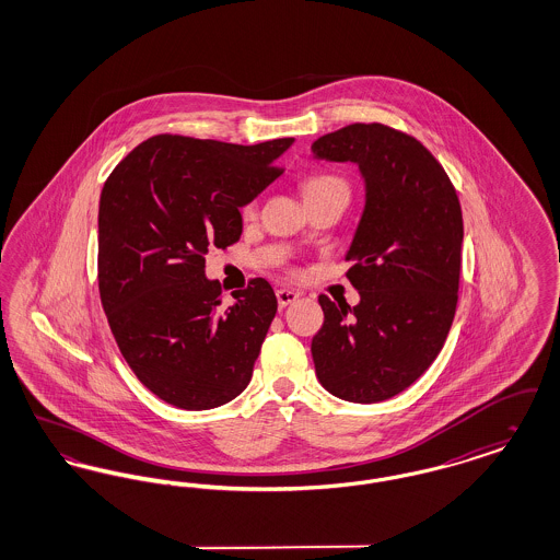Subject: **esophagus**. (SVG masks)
<instances>
[{"label": "esophagus", "mask_w": 560, "mask_h": 560, "mask_svg": "<svg viewBox=\"0 0 560 560\" xmlns=\"http://www.w3.org/2000/svg\"><path fill=\"white\" fill-rule=\"evenodd\" d=\"M298 298H300V293L293 292V290H288V288L277 290V302H279V306H281V308L290 306V304H293Z\"/></svg>", "instance_id": "obj_1"}]
</instances>
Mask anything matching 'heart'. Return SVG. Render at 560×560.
Masks as SVG:
<instances>
[{"mask_svg": "<svg viewBox=\"0 0 560 560\" xmlns=\"http://www.w3.org/2000/svg\"><path fill=\"white\" fill-rule=\"evenodd\" d=\"M319 190H347V183L338 176H331V174H320V176H313L304 183V195H311V192H319ZM258 210V199H252L247 201L241 212L243 215H254Z\"/></svg>", "mask_w": 560, "mask_h": 560, "instance_id": "b5f03b06", "label": "heart"}]
</instances>
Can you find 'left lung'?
I'll return each instance as SVG.
<instances>
[{
    "label": "left lung",
    "instance_id": "left-lung-1",
    "mask_svg": "<svg viewBox=\"0 0 560 560\" xmlns=\"http://www.w3.org/2000/svg\"><path fill=\"white\" fill-rule=\"evenodd\" d=\"M317 160L354 161L368 203L348 249L357 306L319 295L313 338L320 386L350 402H380L409 388L452 329L464 222L443 165L427 147L384 124H352L311 147Z\"/></svg>",
    "mask_w": 560,
    "mask_h": 560
}]
</instances>
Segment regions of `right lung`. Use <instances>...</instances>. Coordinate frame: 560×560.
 <instances>
[{"instance_id":"add662e5","label":"right lung","mask_w":560,"mask_h":560,"mask_svg":"<svg viewBox=\"0 0 560 560\" xmlns=\"http://www.w3.org/2000/svg\"><path fill=\"white\" fill-rule=\"evenodd\" d=\"M293 138L231 144L158 133L115 165L98 208V290L136 377L161 400L212 409L235 399L277 313L254 277L222 306L206 256L241 237V213L283 167Z\"/></svg>"}]
</instances>
